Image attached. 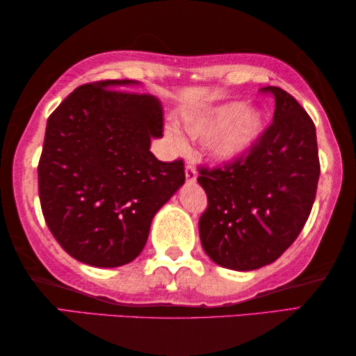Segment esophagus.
<instances>
[{
	"mask_svg": "<svg viewBox=\"0 0 356 356\" xmlns=\"http://www.w3.org/2000/svg\"><path fill=\"white\" fill-rule=\"evenodd\" d=\"M184 175H186V183H194L197 179V170L194 165H186V168H184Z\"/></svg>",
	"mask_w": 356,
	"mask_h": 356,
	"instance_id": "34e87169",
	"label": "esophagus"
}]
</instances>
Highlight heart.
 Listing matches in <instances>:
<instances>
[{"mask_svg":"<svg viewBox=\"0 0 356 356\" xmlns=\"http://www.w3.org/2000/svg\"><path fill=\"white\" fill-rule=\"evenodd\" d=\"M183 128L193 139H208L209 154L220 162H233L250 152L264 128L262 111L246 106L243 102H227L202 113H189L183 118ZM168 139L179 145L181 139L168 131Z\"/></svg>","mask_w":356,"mask_h":356,"instance_id":"obj_1","label":"heart"}]
</instances>
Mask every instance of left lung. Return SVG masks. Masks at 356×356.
<instances>
[{
	"label": "left lung",
	"mask_w": 356,
	"mask_h": 356,
	"mask_svg": "<svg viewBox=\"0 0 356 356\" xmlns=\"http://www.w3.org/2000/svg\"><path fill=\"white\" fill-rule=\"evenodd\" d=\"M272 124L246 157L197 183L209 206L199 218L206 254L232 270L261 269L284 254L308 220L319 179L316 128L308 113L280 87Z\"/></svg>",
	"instance_id": "1"
}]
</instances>
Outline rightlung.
Returning a JSON list of instances; mask_svg holds the SVG:
<instances>
[{
    "label": "right lung",
    "instance_id": "obj_1",
    "mask_svg": "<svg viewBox=\"0 0 356 356\" xmlns=\"http://www.w3.org/2000/svg\"><path fill=\"white\" fill-rule=\"evenodd\" d=\"M136 81L77 87L47 121L38 196L51 235L74 259L120 267L144 250L159 209L183 186V160L150 152L163 113L152 95L118 89Z\"/></svg>",
    "mask_w": 356,
    "mask_h": 356
}]
</instances>
